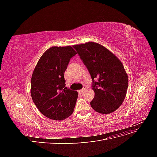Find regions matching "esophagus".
Masks as SVG:
<instances>
[{"mask_svg": "<svg viewBox=\"0 0 157 157\" xmlns=\"http://www.w3.org/2000/svg\"><path fill=\"white\" fill-rule=\"evenodd\" d=\"M86 87L85 86H84V87H83L81 90H79L78 92H79V93H82V92H83L84 91V90H86Z\"/></svg>", "mask_w": 157, "mask_h": 157, "instance_id": "34e87169", "label": "esophagus"}]
</instances>
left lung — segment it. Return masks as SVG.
Here are the masks:
<instances>
[{
  "instance_id": "8db88e82",
  "label": "left lung",
  "mask_w": 157,
  "mask_h": 157,
  "mask_svg": "<svg viewBox=\"0 0 157 157\" xmlns=\"http://www.w3.org/2000/svg\"><path fill=\"white\" fill-rule=\"evenodd\" d=\"M88 69L95 92L90 105L102 114L113 113L126 97L128 78L121 61L105 47L93 42L74 45Z\"/></svg>"
}]
</instances>
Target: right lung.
Segmentation results:
<instances>
[{"label": "right lung", "instance_id": "1", "mask_svg": "<svg viewBox=\"0 0 157 157\" xmlns=\"http://www.w3.org/2000/svg\"><path fill=\"white\" fill-rule=\"evenodd\" d=\"M77 54L71 46H53L40 57L33 71L31 94L40 112L50 119L61 121L74 111L78 92L65 87L64 73Z\"/></svg>", "mask_w": 157, "mask_h": 157}]
</instances>
